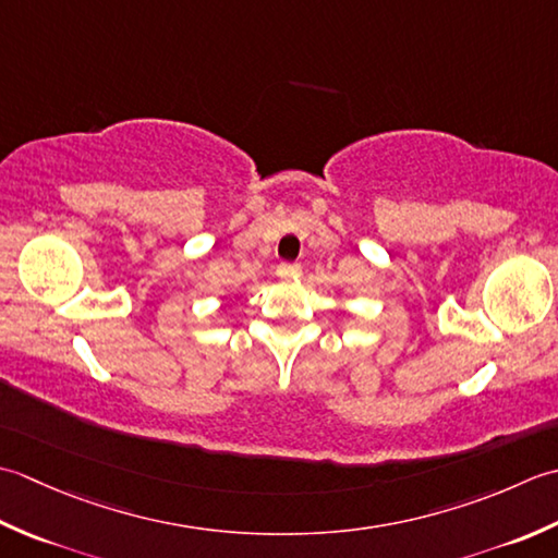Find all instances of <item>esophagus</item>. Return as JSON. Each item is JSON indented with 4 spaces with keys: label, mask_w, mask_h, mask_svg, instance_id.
Segmentation results:
<instances>
[{
    "label": "esophagus",
    "mask_w": 558,
    "mask_h": 558,
    "mask_svg": "<svg viewBox=\"0 0 558 558\" xmlns=\"http://www.w3.org/2000/svg\"><path fill=\"white\" fill-rule=\"evenodd\" d=\"M277 275H279L281 279H295V277H301V265H295V263H281V265L277 267Z\"/></svg>",
    "instance_id": "obj_1"
}]
</instances>
